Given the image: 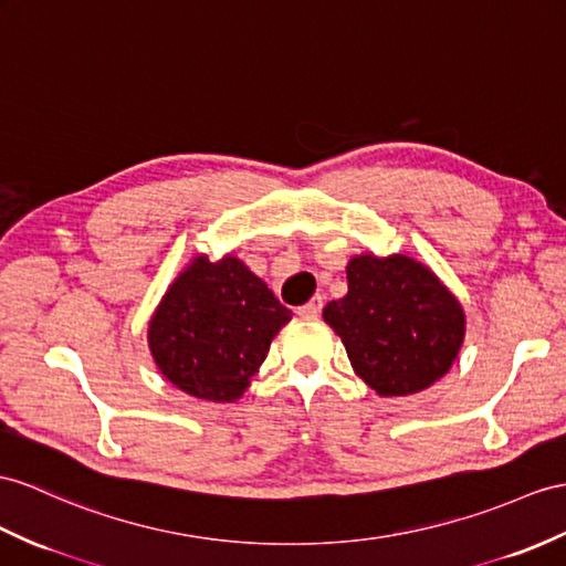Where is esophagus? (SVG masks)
Returning <instances> with one entry per match:
<instances>
[{"mask_svg":"<svg viewBox=\"0 0 566 566\" xmlns=\"http://www.w3.org/2000/svg\"><path fill=\"white\" fill-rule=\"evenodd\" d=\"M322 307H324V297H322V295H314V297L307 302V305H302L297 312L305 314V316H316V314L322 312Z\"/></svg>","mask_w":566,"mask_h":566,"instance_id":"esophagus-1","label":"esophagus"}]
</instances>
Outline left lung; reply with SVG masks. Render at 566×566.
Masks as SVG:
<instances>
[{
  "label": "left lung",
  "mask_w": 566,
  "mask_h": 566,
  "mask_svg": "<svg viewBox=\"0 0 566 566\" xmlns=\"http://www.w3.org/2000/svg\"><path fill=\"white\" fill-rule=\"evenodd\" d=\"M346 297L324 322L340 336L355 375L379 396L430 389L451 369L465 338L461 302L430 266L406 254H355Z\"/></svg>",
  "instance_id": "1"
}]
</instances>
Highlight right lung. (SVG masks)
Masks as SVG:
<instances>
[{"instance_id": "1", "label": "right lung", "mask_w": 566, "mask_h": 566, "mask_svg": "<svg viewBox=\"0 0 566 566\" xmlns=\"http://www.w3.org/2000/svg\"><path fill=\"white\" fill-rule=\"evenodd\" d=\"M293 319L269 285L226 254L191 256L148 322V348L172 387L232 403L250 389L271 340Z\"/></svg>"}]
</instances>
